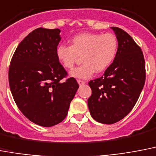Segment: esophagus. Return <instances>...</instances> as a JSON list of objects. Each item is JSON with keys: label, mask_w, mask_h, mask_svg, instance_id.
I'll use <instances>...</instances> for the list:
<instances>
[{"label": "esophagus", "mask_w": 156, "mask_h": 156, "mask_svg": "<svg viewBox=\"0 0 156 156\" xmlns=\"http://www.w3.org/2000/svg\"><path fill=\"white\" fill-rule=\"evenodd\" d=\"M77 82H78L79 85H83V84H85V82H84V80H77Z\"/></svg>", "instance_id": "34e87169"}]
</instances>
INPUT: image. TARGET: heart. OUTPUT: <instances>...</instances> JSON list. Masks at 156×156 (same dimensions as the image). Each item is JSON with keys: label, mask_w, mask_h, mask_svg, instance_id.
Returning a JSON list of instances; mask_svg holds the SVG:
<instances>
[{"label": "heart", "mask_w": 156, "mask_h": 156, "mask_svg": "<svg viewBox=\"0 0 156 156\" xmlns=\"http://www.w3.org/2000/svg\"><path fill=\"white\" fill-rule=\"evenodd\" d=\"M118 39L113 34L81 33L72 38V45L60 44L56 56L61 65L72 70L81 56L82 65L71 72L70 76L88 79L95 72H101L109 67L118 51Z\"/></svg>", "instance_id": "b5f03b06"}]
</instances>
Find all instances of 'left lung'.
<instances>
[{"instance_id": "8db88e82", "label": "left lung", "mask_w": 156, "mask_h": 156, "mask_svg": "<svg viewBox=\"0 0 156 156\" xmlns=\"http://www.w3.org/2000/svg\"><path fill=\"white\" fill-rule=\"evenodd\" d=\"M118 39V51L103 76L90 80L92 95L88 106L98 122L113 124L134 108L145 84V61L141 48L131 36L111 27Z\"/></svg>"}]
</instances>
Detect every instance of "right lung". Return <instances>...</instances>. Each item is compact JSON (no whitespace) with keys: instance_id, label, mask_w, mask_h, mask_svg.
<instances>
[{"instance_id":"right-lung-1","label":"right lung","mask_w":156,"mask_h":156,"mask_svg":"<svg viewBox=\"0 0 156 156\" xmlns=\"http://www.w3.org/2000/svg\"><path fill=\"white\" fill-rule=\"evenodd\" d=\"M59 29L38 28L17 46L9 69L11 93L18 109L37 125L50 127L66 118L79 84L64 81L67 72L56 56Z\"/></svg>"}]
</instances>
